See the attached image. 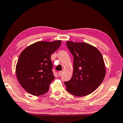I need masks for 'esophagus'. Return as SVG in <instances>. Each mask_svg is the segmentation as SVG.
<instances>
[{
	"label": "esophagus",
	"instance_id": "obj_1",
	"mask_svg": "<svg viewBox=\"0 0 123 123\" xmlns=\"http://www.w3.org/2000/svg\"><path fill=\"white\" fill-rule=\"evenodd\" d=\"M62 71H60V72H58V75H59V76H61L62 75Z\"/></svg>",
	"mask_w": 123,
	"mask_h": 123
}]
</instances>
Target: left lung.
I'll return each instance as SVG.
<instances>
[{"label": "left lung", "instance_id": "obj_1", "mask_svg": "<svg viewBox=\"0 0 123 123\" xmlns=\"http://www.w3.org/2000/svg\"><path fill=\"white\" fill-rule=\"evenodd\" d=\"M73 56V74L64 82L66 89L76 97H84L94 92L103 82L106 69L103 56L96 47L84 42H67Z\"/></svg>", "mask_w": 123, "mask_h": 123}]
</instances>
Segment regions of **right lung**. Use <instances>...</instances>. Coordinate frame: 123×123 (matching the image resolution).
<instances>
[{
    "mask_svg": "<svg viewBox=\"0 0 123 123\" xmlns=\"http://www.w3.org/2000/svg\"><path fill=\"white\" fill-rule=\"evenodd\" d=\"M61 44V40L37 42L20 54L16 66L17 78L30 94L38 96L48 91L50 84L55 79L51 55Z\"/></svg>",
    "mask_w": 123,
    "mask_h": 123,
    "instance_id": "add662e5",
    "label": "right lung"
}]
</instances>
